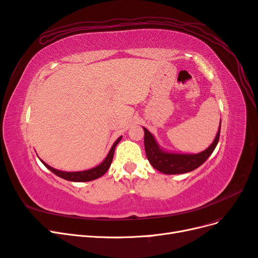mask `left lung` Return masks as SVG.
Wrapping results in <instances>:
<instances>
[{
    "mask_svg": "<svg viewBox=\"0 0 258 258\" xmlns=\"http://www.w3.org/2000/svg\"><path fill=\"white\" fill-rule=\"evenodd\" d=\"M143 129L145 153L153 168L165 174H183L200 167L213 153L220 140L221 122L212 144L198 154H182L163 150L151 132L144 127Z\"/></svg>",
    "mask_w": 258,
    "mask_h": 258,
    "instance_id": "obj_1",
    "label": "left lung"
}]
</instances>
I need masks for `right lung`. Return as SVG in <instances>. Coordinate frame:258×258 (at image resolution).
<instances>
[{"label": "right lung", "mask_w": 258, "mask_h": 258, "mask_svg": "<svg viewBox=\"0 0 258 258\" xmlns=\"http://www.w3.org/2000/svg\"><path fill=\"white\" fill-rule=\"evenodd\" d=\"M121 138L122 137H119L114 142V144L111 147V150H110V152H108L105 159L102 162H101L99 166H97L95 168H91L89 170L76 171V172H68V171H61V170L54 169V168L48 166L47 163L44 162L42 159H41V161L43 162V165L46 168L49 169L51 171L52 173H54L57 176H59L61 178L67 179V181H71V182H89V181H92V179H96V178H99V177H101L102 175H104L106 171L108 170V168L111 167V163L113 161L114 152H115V147H116L117 144L120 142Z\"/></svg>", "instance_id": "right-lung-1"}]
</instances>
